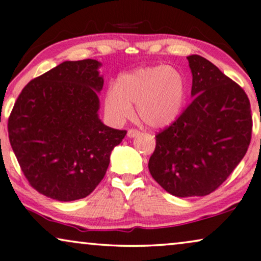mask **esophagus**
<instances>
[{
  "label": "esophagus",
  "instance_id": "esophagus-1",
  "mask_svg": "<svg viewBox=\"0 0 261 261\" xmlns=\"http://www.w3.org/2000/svg\"><path fill=\"white\" fill-rule=\"evenodd\" d=\"M141 135V131L136 130V128H130V130L127 131V137L128 138H134V137H137Z\"/></svg>",
  "mask_w": 261,
  "mask_h": 261
}]
</instances>
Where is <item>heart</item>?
Listing matches in <instances>:
<instances>
[{"label":"heart","instance_id":"b5f03b06","mask_svg":"<svg viewBox=\"0 0 261 261\" xmlns=\"http://www.w3.org/2000/svg\"><path fill=\"white\" fill-rule=\"evenodd\" d=\"M186 82L175 69L167 65L140 68L121 74L105 96V111L116 123L130 119L133 105L149 127L160 128L175 121L186 99Z\"/></svg>","mask_w":261,"mask_h":261}]
</instances>
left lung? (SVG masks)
I'll return each instance as SVG.
<instances>
[{
  "mask_svg": "<svg viewBox=\"0 0 261 261\" xmlns=\"http://www.w3.org/2000/svg\"><path fill=\"white\" fill-rule=\"evenodd\" d=\"M192 102L156 135L149 159L155 181L175 197H203L223 184L244 159L252 137L245 90L198 55L187 57Z\"/></svg>",
  "mask_w": 261,
  "mask_h": 261,
  "instance_id": "1",
  "label": "left lung"
}]
</instances>
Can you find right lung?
<instances>
[{
    "instance_id": "1",
    "label": "right lung",
    "mask_w": 261,
    "mask_h": 261,
    "mask_svg": "<svg viewBox=\"0 0 261 261\" xmlns=\"http://www.w3.org/2000/svg\"><path fill=\"white\" fill-rule=\"evenodd\" d=\"M100 67L95 60L63 62L27 83L10 113L9 141L21 171L52 199L92 193L126 135L99 118Z\"/></svg>"
}]
</instances>
